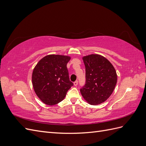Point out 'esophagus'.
Wrapping results in <instances>:
<instances>
[{
    "label": "esophagus",
    "mask_w": 146,
    "mask_h": 146,
    "mask_svg": "<svg viewBox=\"0 0 146 146\" xmlns=\"http://www.w3.org/2000/svg\"><path fill=\"white\" fill-rule=\"evenodd\" d=\"M74 86H77V85H78V81L76 80V82H74Z\"/></svg>",
    "instance_id": "esophagus-1"
}]
</instances>
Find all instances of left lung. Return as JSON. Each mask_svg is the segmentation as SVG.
I'll list each match as a JSON object with an SVG mask.
<instances>
[{"label":"left lung","mask_w":146,"mask_h":146,"mask_svg":"<svg viewBox=\"0 0 146 146\" xmlns=\"http://www.w3.org/2000/svg\"><path fill=\"white\" fill-rule=\"evenodd\" d=\"M86 83L81 89L83 98L92 105L104 102L111 96L117 83V74L112 64L103 56L91 54L83 57Z\"/></svg>","instance_id":"8db88e82"}]
</instances>
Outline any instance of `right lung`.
I'll list each match as a JSON object with an SVG mask.
<instances>
[{
  "label": "right lung",
  "mask_w": 146,
  "mask_h": 146,
  "mask_svg": "<svg viewBox=\"0 0 146 146\" xmlns=\"http://www.w3.org/2000/svg\"><path fill=\"white\" fill-rule=\"evenodd\" d=\"M70 59L68 56L48 55L35 67L32 74L33 86L43 103L48 105L58 104L73 86L67 68Z\"/></svg>",
  "instance_id": "add662e5"
}]
</instances>
